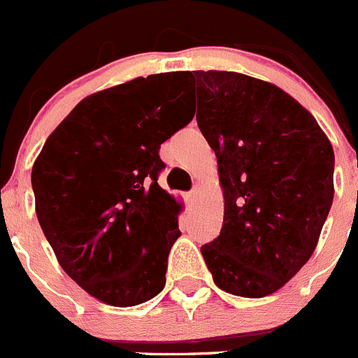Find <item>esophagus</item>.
<instances>
[{
  "label": "esophagus",
  "mask_w": 358,
  "mask_h": 358,
  "mask_svg": "<svg viewBox=\"0 0 358 358\" xmlns=\"http://www.w3.org/2000/svg\"><path fill=\"white\" fill-rule=\"evenodd\" d=\"M197 195H199V188L195 186V188L189 192V199H192V201H195V199H197Z\"/></svg>",
  "instance_id": "34e87169"
}]
</instances>
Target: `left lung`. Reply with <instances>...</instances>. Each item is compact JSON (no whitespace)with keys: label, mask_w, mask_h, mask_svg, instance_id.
<instances>
[{"label":"left lung","mask_w":358,"mask_h":358,"mask_svg":"<svg viewBox=\"0 0 358 358\" xmlns=\"http://www.w3.org/2000/svg\"><path fill=\"white\" fill-rule=\"evenodd\" d=\"M189 77L224 188L222 229L202 258L218 289L268 296L317 245L334 202V148L314 116L274 84L213 69Z\"/></svg>","instance_id":"8db88e82"}]
</instances>
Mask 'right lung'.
Instances as JSON below:
<instances>
[{
	"label": "right lung",
	"mask_w": 358,
	"mask_h": 358,
	"mask_svg": "<svg viewBox=\"0 0 358 358\" xmlns=\"http://www.w3.org/2000/svg\"><path fill=\"white\" fill-rule=\"evenodd\" d=\"M194 115L188 73L138 77L84 98L34 163L44 236L64 273L107 305H140L166 283L181 204L157 185L159 147Z\"/></svg>",
	"instance_id": "1"
}]
</instances>
